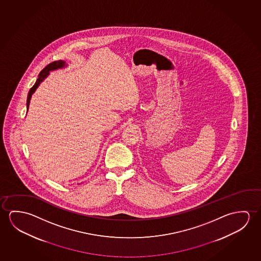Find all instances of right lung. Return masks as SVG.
I'll list each match as a JSON object with an SVG mask.
<instances>
[{
    "label": "right lung",
    "instance_id": "obj_1",
    "mask_svg": "<svg viewBox=\"0 0 261 261\" xmlns=\"http://www.w3.org/2000/svg\"><path fill=\"white\" fill-rule=\"evenodd\" d=\"M66 66V62H64V61H62V60L61 61H56V62H51L49 65H47L40 72V74L38 75V79L36 81V83L33 85V88L30 90L29 93H28L27 103H26V105H27V112H28V109H29L30 101H31V99H32V96L35 92V91L37 90V88L40 86V84L49 76L50 71L59 70V69H63V68H65Z\"/></svg>",
    "mask_w": 261,
    "mask_h": 261
}]
</instances>
